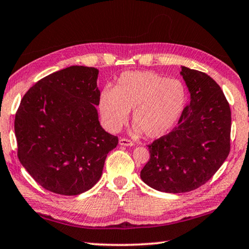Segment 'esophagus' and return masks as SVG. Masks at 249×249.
Instances as JSON below:
<instances>
[{
	"label": "esophagus",
	"mask_w": 249,
	"mask_h": 249,
	"mask_svg": "<svg viewBox=\"0 0 249 249\" xmlns=\"http://www.w3.org/2000/svg\"><path fill=\"white\" fill-rule=\"evenodd\" d=\"M120 145L121 146H129V147H132V146H134V142L132 141H129V140H126V138H121V140H120Z\"/></svg>",
	"instance_id": "obj_1"
}]
</instances>
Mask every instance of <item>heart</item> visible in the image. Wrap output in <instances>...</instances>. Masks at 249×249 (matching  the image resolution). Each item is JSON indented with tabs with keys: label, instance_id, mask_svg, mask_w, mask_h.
I'll list each match as a JSON object with an SVG mask.
<instances>
[{
	"label": "heart",
	"instance_id": "obj_1",
	"mask_svg": "<svg viewBox=\"0 0 249 249\" xmlns=\"http://www.w3.org/2000/svg\"><path fill=\"white\" fill-rule=\"evenodd\" d=\"M185 104L187 90L180 80L153 71H127L121 74L114 89L101 92L99 108L113 132L122 128L133 109L135 134L159 138L178 123Z\"/></svg>",
	"mask_w": 249,
	"mask_h": 249
}]
</instances>
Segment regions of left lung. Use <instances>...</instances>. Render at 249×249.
<instances>
[{
    "instance_id": "8db88e82",
    "label": "left lung",
    "mask_w": 249,
    "mask_h": 249,
    "mask_svg": "<svg viewBox=\"0 0 249 249\" xmlns=\"http://www.w3.org/2000/svg\"><path fill=\"white\" fill-rule=\"evenodd\" d=\"M190 102L178 126L148 145L141 178L155 190L183 193L212 178L230 154L231 108L218 84L204 72L181 67Z\"/></svg>"
}]
</instances>
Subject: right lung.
I'll use <instances>...</instances> for the list:
<instances>
[{"instance_id":"right-lung-1","label":"right lung","mask_w":249,"mask_h":249,"mask_svg":"<svg viewBox=\"0 0 249 249\" xmlns=\"http://www.w3.org/2000/svg\"><path fill=\"white\" fill-rule=\"evenodd\" d=\"M98 74L92 67H68L39 80L20 101L14 122L18 159L50 192L89 190L119 144L99 122Z\"/></svg>"}]
</instances>
